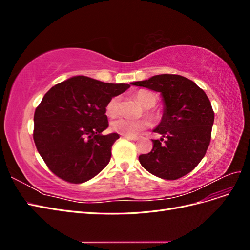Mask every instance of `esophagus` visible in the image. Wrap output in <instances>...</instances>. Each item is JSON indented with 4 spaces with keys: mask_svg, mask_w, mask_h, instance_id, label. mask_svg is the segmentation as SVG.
Here are the masks:
<instances>
[{
    "mask_svg": "<svg viewBox=\"0 0 250 250\" xmlns=\"http://www.w3.org/2000/svg\"><path fill=\"white\" fill-rule=\"evenodd\" d=\"M122 137H123L124 139L130 140V141H137V140H138L137 137H131V135H122Z\"/></svg>",
    "mask_w": 250,
    "mask_h": 250,
    "instance_id": "esophagus-1",
    "label": "esophagus"
}]
</instances>
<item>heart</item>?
<instances>
[{"label": "heart", "mask_w": 250, "mask_h": 250, "mask_svg": "<svg viewBox=\"0 0 250 250\" xmlns=\"http://www.w3.org/2000/svg\"><path fill=\"white\" fill-rule=\"evenodd\" d=\"M135 98L145 107V115L149 119L156 121L161 118V112L152 108L157 103V96L154 93L149 90H142L135 95ZM105 111L108 117H116L120 111V98L112 97L107 102ZM148 126L149 123L147 120L131 121L123 117H120L111 122V128L116 132L122 135H131V137L144 131Z\"/></svg>", "instance_id": "b5f03b06"}]
</instances>
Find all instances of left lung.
Instances as JSON below:
<instances>
[{"label": "left lung", "mask_w": 250, "mask_h": 250, "mask_svg": "<svg viewBox=\"0 0 250 250\" xmlns=\"http://www.w3.org/2000/svg\"><path fill=\"white\" fill-rule=\"evenodd\" d=\"M131 84L161 93L165 103L162 122L153 130L163 138L152 140L150 152L139 156L141 165L164 179L187 175L206 155L210 142L215 113L207 94L192 80L173 74Z\"/></svg>", "instance_id": "left-lung-1"}]
</instances>
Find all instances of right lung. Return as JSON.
<instances>
[{"label": "right lung", "instance_id": "1", "mask_svg": "<svg viewBox=\"0 0 250 250\" xmlns=\"http://www.w3.org/2000/svg\"><path fill=\"white\" fill-rule=\"evenodd\" d=\"M129 87L76 76L48 90L34 112L33 140L51 172L82 184L106 167L120 135L101 134L108 127L105 107Z\"/></svg>", "mask_w": 250, "mask_h": 250}]
</instances>
